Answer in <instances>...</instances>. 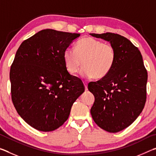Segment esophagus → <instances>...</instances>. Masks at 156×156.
<instances>
[{
  "mask_svg": "<svg viewBox=\"0 0 156 156\" xmlns=\"http://www.w3.org/2000/svg\"><path fill=\"white\" fill-rule=\"evenodd\" d=\"M84 88H85V90H86V91H87V90H88L87 83H86V82H84Z\"/></svg>",
  "mask_w": 156,
  "mask_h": 156,
  "instance_id": "esophagus-1",
  "label": "esophagus"
}]
</instances>
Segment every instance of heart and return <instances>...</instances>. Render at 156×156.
Returning a JSON list of instances; mask_svg holds the SVG:
<instances>
[{"label": "heart", "instance_id": "b5f03b06", "mask_svg": "<svg viewBox=\"0 0 156 156\" xmlns=\"http://www.w3.org/2000/svg\"><path fill=\"white\" fill-rule=\"evenodd\" d=\"M115 56L113 45L91 37L79 40L75 49L67 47L62 55L66 69L70 74L78 73L83 62L80 75L84 78L97 79L104 78L111 72Z\"/></svg>", "mask_w": 156, "mask_h": 156}]
</instances>
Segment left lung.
Here are the masks:
<instances>
[{"label":"left lung","instance_id":"1","mask_svg":"<svg viewBox=\"0 0 156 156\" xmlns=\"http://www.w3.org/2000/svg\"><path fill=\"white\" fill-rule=\"evenodd\" d=\"M110 42L115 50L111 72L88 89L94 95L91 114L96 125L110 133L128 127L143 110L147 99V72L138 47L113 33L90 34Z\"/></svg>","mask_w":156,"mask_h":156}]
</instances>
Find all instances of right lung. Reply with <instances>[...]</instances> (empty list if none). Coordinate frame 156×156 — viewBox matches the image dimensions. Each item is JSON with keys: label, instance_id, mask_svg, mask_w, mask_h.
<instances>
[{"label": "right lung", "instance_id": "obj_1", "mask_svg": "<svg viewBox=\"0 0 156 156\" xmlns=\"http://www.w3.org/2000/svg\"><path fill=\"white\" fill-rule=\"evenodd\" d=\"M80 34L43 30L23 42L10 69L12 102L28 125L41 131L59 128L84 91L66 69L62 55Z\"/></svg>", "mask_w": 156, "mask_h": 156}]
</instances>
